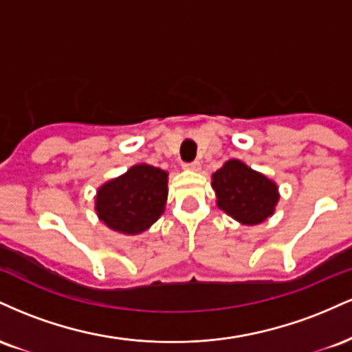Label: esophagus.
I'll list each match as a JSON object with an SVG mask.
<instances>
[{"label":"esophagus","mask_w":352,"mask_h":352,"mask_svg":"<svg viewBox=\"0 0 352 352\" xmlns=\"http://www.w3.org/2000/svg\"><path fill=\"white\" fill-rule=\"evenodd\" d=\"M184 168H187V170H199L200 168V162H197V160H193V162H185L182 165Z\"/></svg>","instance_id":"obj_1"}]
</instances>
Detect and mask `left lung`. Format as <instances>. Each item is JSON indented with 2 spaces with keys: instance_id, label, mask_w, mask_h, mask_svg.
Masks as SVG:
<instances>
[{
  "instance_id": "obj_1",
  "label": "left lung",
  "mask_w": 352,
  "mask_h": 352,
  "mask_svg": "<svg viewBox=\"0 0 352 352\" xmlns=\"http://www.w3.org/2000/svg\"><path fill=\"white\" fill-rule=\"evenodd\" d=\"M218 207L240 223L258 225L273 215L278 204L274 182L240 160H228L212 175Z\"/></svg>"
}]
</instances>
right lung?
I'll return each mask as SVG.
<instances>
[{
	"label": "right lung",
	"instance_id": "1",
	"mask_svg": "<svg viewBox=\"0 0 352 352\" xmlns=\"http://www.w3.org/2000/svg\"><path fill=\"white\" fill-rule=\"evenodd\" d=\"M165 200L167 172L140 164L99 188L96 210L109 228L137 235L162 215Z\"/></svg>",
	"mask_w": 352,
	"mask_h": 352
}]
</instances>
